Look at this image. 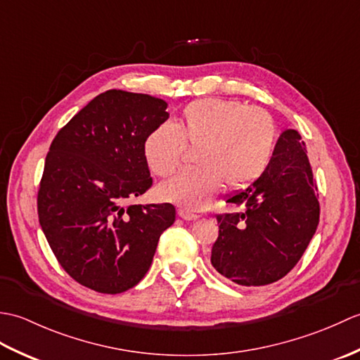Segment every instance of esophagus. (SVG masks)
<instances>
[{
	"label": "esophagus",
	"instance_id": "obj_1",
	"mask_svg": "<svg viewBox=\"0 0 360 360\" xmlns=\"http://www.w3.org/2000/svg\"><path fill=\"white\" fill-rule=\"evenodd\" d=\"M178 213H179V217H181L182 219H186V221H195V219L200 218V217L196 215V213H192V212H188V210H186V209H181Z\"/></svg>",
	"mask_w": 360,
	"mask_h": 360
}]
</instances>
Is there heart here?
Returning a JSON list of instances; mask_svg holds the SVG:
<instances>
[{
    "label": "heart",
    "instance_id": "heart-1",
    "mask_svg": "<svg viewBox=\"0 0 360 360\" xmlns=\"http://www.w3.org/2000/svg\"><path fill=\"white\" fill-rule=\"evenodd\" d=\"M277 125L269 111L238 101L204 97L184 106L176 122L153 128L143 141V158L159 178H170L196 150V170L181 173L159 187L162 200L201 210L226 186L240 192L262 176L272 158Z\"/></svg>",
    "mask_w": 360,
    "mask_h": 360
}]
</instances>
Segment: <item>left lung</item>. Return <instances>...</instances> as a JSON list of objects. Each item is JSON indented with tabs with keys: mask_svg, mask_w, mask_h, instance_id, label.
Returning a JSON list of instances; mask_svg holds the SVG:
<instances>
[{
	"mask_svg": "<svg viewBox=\"0 0 360 360\" xmlns=\"http://www.w3.org/2000/svg\"><path fill=\"white\" fill-rule=\"evenodd\" d=\"M226 202L244 210L217 215L212 266L240 286H264L285 277L307 250L320 217L319 190L300 134L283 131L264 173Z\"/></svg>",
	"mask_w": 360,
	"mask_h": 360,
	"instance_id": "obj_1",
	"label": "left lung"
}]
</instances>
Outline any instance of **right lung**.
Instances as JSON below:
<instances>
[{
    "label": "right lung",
    "mask_w": 360,
    "mask_h": 360,
    "mask_svg": "<svg viewBox=\"0 0 360 360\" xmlns=\"http://www.w3.org/2000/svg\"><path fill=\"white\" fill-rule=\"evenodd\" d=\"M167 103L110 89L60 129L49 147L37 210L60 266L82 286L120 294L150 269L172 204H128L153 186L143 141L168 119Z\"/></svg>",
    "instance_id": "1"
}]
</instances>
